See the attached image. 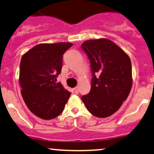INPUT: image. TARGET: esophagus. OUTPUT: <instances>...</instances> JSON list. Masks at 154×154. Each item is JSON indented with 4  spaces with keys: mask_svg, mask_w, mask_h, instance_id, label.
<instances>
[{
    "mask_svg": "<svg viewBox=\"0 0 154 154\" xmlns=\"http://www.w3.org/2000/svg\"><path fill=\"white\" fill-rule=\"evenodd\" d=\"M74 91H75L76 93H79V87H78V86H76V87L74 88Z\"/></svg>",
    "mask_w": 154,
    "mask_h": 154,
    "instance_id": "1",
    "label": "esophagus"
}]
</instances>
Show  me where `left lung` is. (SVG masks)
<instances>
[{
  "label": "left lung",
  "instance_id": "left-lung-1",
  "mask_svg": "<svg viewBox=\"0 0 154 154\" xmlns=\"http://www.w3.org/2000/svg\"><path fill=\"white\" fill-rule=\"evenodd\" d=\"M81 48L90 60L93 76L91 91L81 99L93 115L99 118L112 115L131 91V61L108 39L87 40Z\"/></svg>",
  "mask_w": 154,
  "mask_h": 154
}]
</instances>
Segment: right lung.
Segmentation results:
<instances>
[{
    "instance_id": "1",
    "label": "right lung",
    "mask_w": 154,
    "mask_h": 154,
    "mask_svg": "<svg viewBox=\"0 0 154 154\" xmlns=\"http://www.w3.org/2000/svg\"><path fill=\"white\" fill-rule=\"evenodd\" d=\"M70 43H43L23 55L19 68V84L26 106L43 119L56 118L64 109L71 93L56 78L62 68L63 54Z\"/></svg>"
}]
</instances>
